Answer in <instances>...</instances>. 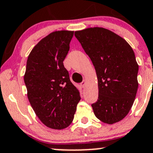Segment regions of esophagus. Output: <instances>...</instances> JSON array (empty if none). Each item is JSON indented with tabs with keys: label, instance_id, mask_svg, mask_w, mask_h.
I'll return each instance as SVG.
<instances>
[{
	"label": "esophagus",
	"instance_id": "1",
	"mask_svg": "<svg viewBox=\"0 0 153 153\" xmlns=\"http://www.w3.org/2000/svg\"><path fill=\"white\" fill-rule=\"evenodd\" d=\"M86 84H87V81H86L85 79L83 80V82H82V83H81V85H82V87H85Z\"/></svg>",
	"mask_w": 153,
	"mask_h": 153
}]
</instances>
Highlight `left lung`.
I'll use <instances>...</instances> for the list:
<instances>
[{
	"instance_id": "1",
	"label": "left lung",
	"mask_w": 153,
	"mask_h": 153,
	"mask_svg": "<svg viewBox=\"0 0 153 153\" xmlns=\"http://www.w3.org/2000/svg\"><path fill=\"white\" fill-rule=\"evenodd\" d=\"M74 35L96 70L99 96L91 105L95 116L109 125L121 121L132 108L138 88L139 66L133 50L123 38L101 27Z\"/></svg>"
}]
</instances>
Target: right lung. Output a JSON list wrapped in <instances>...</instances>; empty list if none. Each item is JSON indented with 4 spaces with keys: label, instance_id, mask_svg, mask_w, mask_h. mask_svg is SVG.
I'll list each match as a JSON object with an SVG mask.
<instances>
[{
    "label": "right lung",
    "instance_id": "1",
    "mask_svg": "<svg viewBox=\"0 0 153 153\" xmlns=\"http://www.w3.org/2000/svg\"><path fill=\"white\" fill-rule=\"evenodd\" d=\"M73 35L71 30L52 32L34 46L27 59L28 99L41 123L54 130L69 126L81 100L63 63Z\"/></svg>",
    "mask_w": 153,
    "mask_h": 153
}]
</instances>
